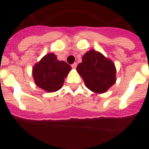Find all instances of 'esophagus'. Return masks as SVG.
I'll use <instances>...</instances> for the list:
<instances>
[{"mask_svg": "<svg viewBox=\"0 0 149 149\" xmlns=\"http://www.w3.org/2000/svg\"><path fill=\"white\" fill-rule=\"evenodd\" d=\"M77 64L76 63H73V64H72V67L73 68H75L76 67H77Z\"/></svg>", "mask_w": 149, "mask_h": 149, "instance_id": "1", "label": "esophagus"}]
</instances>
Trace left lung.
Here are the masks:
<instances>
[{
  "label": "left lung",
  "mask_w": 149,
  "mask_h": 149,
  "mask_svg": "<svg viewBox=\"0 0 149 149\" xmlns=\"http://www.w3.org/2000/svg\"><path fill=\"white\" fill-rule=\"evenodd\" d=\"M77 71L86 87L95 93H104L116 82L113 63L94 50L83 56L82 63L78 64Z\"/></svg>",
  "instance_id": "obj_1"
}]
</instances>
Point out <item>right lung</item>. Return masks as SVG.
I'll return each instance as SVG.
<instances>
[{
    "label": "right lung",
    "instance_id": "1",
    "mask_svg": "<svg viewBox=\"0 0 149 149\" xmlns=\"http://www.w3.org/2000/svg\"><path fill=\"white\" fill-rule=\"evenodd\" d=\"M70 70L68 63L57 60L54 54H48L36 64L33 76L38 86L47 92H55L63 86L64 78Z\"/></svg>",
    "mask_w": 149,
    "mask_h": 149
}]
</instances>
